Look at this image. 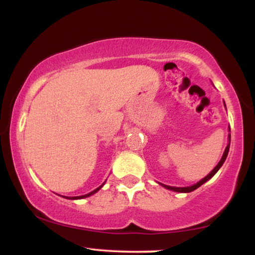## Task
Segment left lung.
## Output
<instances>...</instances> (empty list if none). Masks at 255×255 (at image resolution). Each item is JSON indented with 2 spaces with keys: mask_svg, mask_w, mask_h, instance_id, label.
I'll use <instances>...</instances> for the list:
<instances>
[{
  "mask_svg": "<svg viewBox=\"0 0 255 255\" xmlns=\"http://www.w3.org/2000/svg\"><path fill=\"white\" fill-rule=\"evenodd\" d=\"M224 104H225V103H224ZM230 141H231V134H229V144H228V146H226V148H225V151H224V154H223L222 159H221V161H219V162H218V165L216 166L215 168L211 170V173H209L208 175L204 177V179H202V180L200 181V182H197L196 184H193V186H190V187H170V186H166V184H162V186L165 187L166 189H169V190H173V191H177V193H190V191H193V190H195V189H197L198 187H201L202 184L207 182L208 180H210L211 177L214 176L215 174L218 172V169L221 168L223 163H224L225 159H226V156H228L229 149H230Z\"/></svg>",
  "mask_w": 255,
  "mask_h": 255,
  "instance_id": "obj_1",
  "label": "left lung"
}]
</instances>
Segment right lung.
I'll use <instances>...</instances> for the list:
<instances>
[{
	"mask_svg": "<svg viewBox=\"0 0 255 255\" xmlns=\"http://www.w3.org/2000/svg\"><path fill=\"white\" fill-rule=\"evenodd\" d=\"M104 184V183H103ZM103 184L102 186H100L99 188H96L95 190H93V191H90L89 194H86V195H82V196H74V197H66V198H69V200H79V198H85V197H89V196H92L93 194H95V193H97V191H99L101 188L103 187Z\"/></svg>",
	"mask_w": 255,
	"mask_h": 255,
	"instance_id": "right-lung-1",
	"label": "right lung"
}]
</instances>
